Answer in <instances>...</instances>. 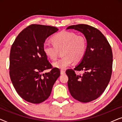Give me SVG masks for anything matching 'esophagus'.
<instances>
[{"label":"esophagus","instance_id":"34e87169","mask_svg":"<svg viewBox=\"0 0 122 122\" xmlns=\"http://www.w3.org/2000/svg\"><path fill=\"white\" fill-rule=\"evenodd\" d=\"M65 72H66V71H65L64 70L61 69V74H65Z\"/></svg>","mask_w":122,"mask_h":122}]
</instances>
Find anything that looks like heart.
Listing matches in <instances>:
<instances>
[{"label":"heart","instance_id":"heart-1","mask_svg":"<svg viewBox=\"0 0 122 122\" xmlns=\"http://www.w3.org/2000/svg\"><path fill=\"white\" fill-rule=\"evenodd\" d=\"M53 42L46 41L43 44V51L50 59H56L59 51L62 49L63 57L53 62L54 67L65 69L71 66L73 61H81L86 54L87 41L84 36L76 34L73 31H62L53 38Z\"/></svg>","mask_w":122,"mask_h":122}]
</instances>
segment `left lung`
<instances>
[{"mask_svg":"<svg viewBox=\"0 0 122 122\" xmlns=\"http://www.w3.org/2000/svg\"><path fill=\"white\" fill-rule=\"evenodd\" d=\"M66 29L81 31L87 41V48L81 63L66 71L68 86L74 99L87 103L97 99L106 89L112 73L113 53L111 45L100 30L86 24L69 26ZM83 71V75L76 73Z\"/></svg>","mask_w":122,"mask_h":122,"instance_id":"obj_1","label":"left lung"}]
</instances>
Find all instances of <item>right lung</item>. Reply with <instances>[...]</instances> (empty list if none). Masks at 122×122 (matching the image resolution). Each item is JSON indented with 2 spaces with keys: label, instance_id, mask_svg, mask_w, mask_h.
<instances>
[{
  "label": "right lung",
  "instance_id": "add662e5",
  "mask_svg": "<svg viewBox=\"0 0 122 122\" xmlns=\"http://www.w3.org/2000/svg\"><path fill=\"white\" fill-rule=\"evenodd\" d=\"M58 30L55 26L31 24L18 34L11 46L10 77L18 94L28 102L38 104L47 99L61 75L43 48L46 38ZM46 69L51 70L43 74Z\"/></svg>",
  "mask_w": 122,
  "mask_h": 122
}]
</instances>
